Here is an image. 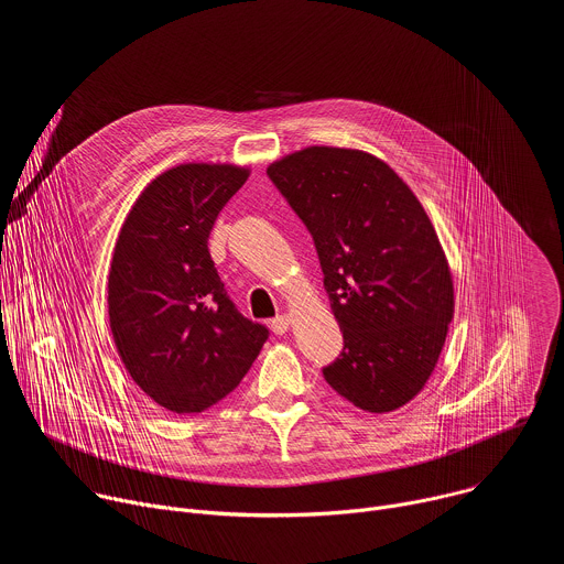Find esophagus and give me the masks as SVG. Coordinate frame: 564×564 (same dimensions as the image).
<instances>
[{"label": "esophagus", "instance_id": "esophagus-1", "mask_svg": "<svg viewBox=\"0 0 564 564\" xmlns=\"http://www.w3.org/2000/svg\"><path fill=\"white\" fill-rule=\"evenodd\" d=\"M270 328H272L276 335H285L288 328H290V316H285V314L274 316V318L270 321Z\"/></svg>", "mask_w": 564, "mask_h": 564}]
</instances>
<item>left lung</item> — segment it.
Returning <instances> with one entry per match:
<instances>
[{
	"label": "left lung",
	"mask_w": 564,
	"mask_h": 564,
	"mask_svg": "<svg viewBox=\"0 0 564 564\" xmlns=\"http://www.w3.org/2000/svg\"><path fill=\"white\" fill-rule=\"evenodd\" d=\"M307 227L344 333L326 381L368 413L411 401L453 318L440 238L409 185L379 158L337 147L296 151L268 170Z\"/></svg>",
	"instance_id": "obj_1"
}]
</instances>
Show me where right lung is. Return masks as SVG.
<instances>
[{
  "label": "right lung",
  "mask_w": 564,
  "mask_h": 564,
  "mask_svg": "<svg viewBox=\"0 0 564 564\" xmlns=\"http://www.w3.org/2000/svg\"><path fill=\"white\" fill-rule=\"evenodd\" d=\"M248 170L181 165L131 207L109 274L111 333L131 379L158 406L203 413L227 397L270 330L238 312L207 250Z\"/></svg>",
  "instance_id": "obj_1"
}]
</instances>
